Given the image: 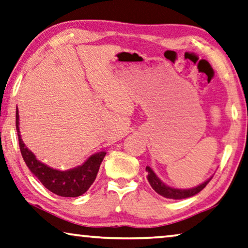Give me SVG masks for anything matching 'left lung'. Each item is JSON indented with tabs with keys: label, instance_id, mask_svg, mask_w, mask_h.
Returning <instances> with one entry per match:
<instances>
[{
	"label": "left lung",
	"instance_id": "obj_1",
	"mask_svg": "<svg viewBox=\"0 0 248 248\" xmlns=\"http://www.w3.org/2000/svg\"><path fill=\"white\" fill-rule=\"evenodd\" d=\"M145 170H146V172H148V180L150 182L151 186L154 189V191L157 192L162 197L169 198V199H185V198H189V197L195 196L198 192L202 191L204 186L209 184V181L211 180V178L208 179V180L204 181L203 184H202L198 186H196V188H192V189H175V188H171V186L164 185L163 182L156 177V174L154 173V172L152 171V169H151L150 167H146Z\"/></svg>",
	"mask_w": 248,
	"mask_h": 248
}]
</instances>
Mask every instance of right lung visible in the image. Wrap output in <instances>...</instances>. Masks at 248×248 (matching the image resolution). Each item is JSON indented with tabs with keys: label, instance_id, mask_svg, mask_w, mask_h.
I'll return each instance as SVG.
<instances>
[{
	"label": "right lung",
	"instance_id": "add662e5",
	"mask_svg": "<svg viewBox=\"0 0 248 248\" xmlns=\"http://www.w3.org/2000/svg\"><path fill=\"white\" fill-rule=\"evenodd\" d=\"M16 126L19 138L20 151L24 162L32 173L46 189L62 197H78L89 189L98 173L100 163L105 156V152H98L92 155L80 167L71 170L59 171L40 162L34 154L24 144L19 130V112L16 114Z\"/></svg>",
	"mask_w": 248,
	"mask_h": 248
}]
</instances>
